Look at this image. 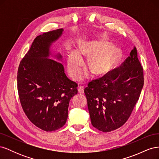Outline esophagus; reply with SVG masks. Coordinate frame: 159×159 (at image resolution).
I'll return each instance as SVG.
<instances>
[{
    "mask_svg": "<svg viewBox=\"0 0 159 159\" xmlns=\"http://www.w3.org/2000/svg\"><path fill=\"white\" fill-rule=\"evenodd\" d=\"M78 90V92L80 93H84V86H80Z\"/></svg>",
    "mask_w": 159,
    "mask_h": 159,
    "instance_id": "obj_1",
    "label": "esophagus"
}]
</instances>
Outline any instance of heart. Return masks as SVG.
Instances as JSON below:
<instances>
[{"label":"heart","instance_id":"heart-1","mask_svg":"<svg viewBox=\"0 0 159 159\" xmlns=\"http://www.w3.org/2000/svg\"><path fill=\"white\" fill-rule=\"evenodd\" d=\"M89 66L93 73L105 75L113 70L119 58L118 50L110 43L93 41L85 43L80 47L79 52H71L68 56V69L71 78H77L81 72L84 59L81 55L90 56Z\"/></svg>","mask_w":159,"mask_h":159}]
</instances>
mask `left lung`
<instances>
[{"label": "left lung", "instance_id": "left-lung-1", "mask_svg": "<svg viewBox=\"0 0 159 159\" xmlns=\"http://www.w3.org/2000/svg\"><path fill=\"white\" fill-rule=\"evenodd\" d=\"M143 68L135 47L121 66L88 82L84 92L92 125L110 132L126 123L140 97Z\"/></svg>", "mask_w": 159, "mask_h": 159}]
</instances>
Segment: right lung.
Wrapping results in <instances>:
<instances>
[{
    "label": "right lung",
    "mask_w": 159,
    "mask_h": 159,
    "mask_svg": "<svg viewBox=\"0 0 159 159\" xmlns=\"http://www.w3.org/2000/svg\"><path fill=\"white\" fill-rule=\"evenodd\" d=\"M62 31L57 29L38 36L18 69L17 88L22 109L34 125L45 131L64 125L70 100L78 93V84L66 76L63 64L48 57L51 43Z\"/></svg>",
    "instance_id": "1"
}]
</instances>
